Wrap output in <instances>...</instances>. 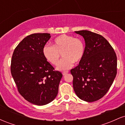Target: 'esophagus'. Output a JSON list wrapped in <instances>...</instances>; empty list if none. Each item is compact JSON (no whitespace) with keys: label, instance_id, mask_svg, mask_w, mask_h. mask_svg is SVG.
I'll use <instances>...</instances> for the list:
<instances>
[{"label":"esophagus","instance_id":"obj_1","mask_svg":"<svg viewBox=\"0 0 125 125\" xmlns=\"http://www.w3.org/2000/svg\"><path fill=\"white\" fill-rule=\"evenodd\" d=\"M68 72H68V71H64V72H63V73H62L63 75V76H64V75H66V74H67V73H68Z\"/></svg>","mask_w":125,"mask_h":125}]
</instances>
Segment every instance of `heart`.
Listing matches in <instances>:
<instances>
[{"label":"heart","instance_id":"b5f03b06","mask_svg":"<svg viewBox=\"0 0 125 125\" xmlns=\"http://www.w3.org/2000/svg\"><path fill=\"white\" fill-rule=\"evenodd\" d=\"M84 46L81 39L72 36L62 35L54 39L53 46L45 44L42 49L44 58L53 65H57L62 53L63 57L58 66V69L66 71L80 62L84 56Z\"/></svg>","mask_w":125,"mask_h":125}]
</instances>
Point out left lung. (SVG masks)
<instances>
[{"instance_id":"obj_1","label":"left lung","mask_w":125,"mask_h":125,"mask_svg":"<svg viewBox=\"0 0 125 125\" xmlns=\"http://www.w3.org/2000/svg\"><path fill=\"white\" fill-rule=\"evenodd\" d=\"M85 41L82 60L71 69L73 86L79 98L88 102L104 97L112 84L117 73V57L104 37L89 31H75Z\"/></svg>"}]
</instances>
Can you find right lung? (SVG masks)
<instances>
[{
	"mask_svg": "<svg viewBox=\"0 0 125 125\" xmlns=\"http://www.w3.org/2000/svg\"><path fill=\"white\" fill-rule=\"evenodd\" d=\"M50 38L49 33L28 36L15 48L11 61V73L19 92L36 105L55 99L62 77L43 55V48Z\"/></svg>",
	"mask_w": 125,
	"mask_h": 125,
	"instance_id": "add662e5",
	"label": "right lung"
}]
</instances>
